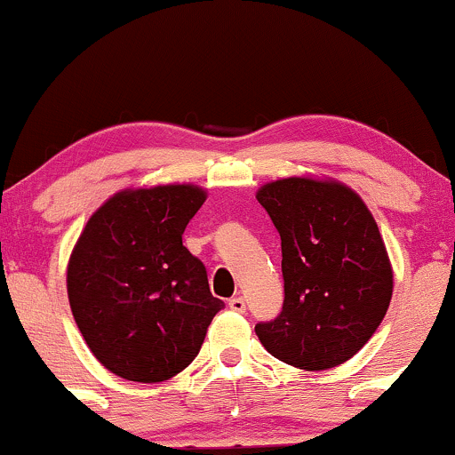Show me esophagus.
I'll return each instance as SVG.
<instances>
[{
    "label": "esophagus",
    "instance_id": "obj_1",
    "mask_svg": "<svg viewBox=\"0 0 455 455\" xmlns=\"http://www.w3.org/2000/svg\"><path fill=\"white\" fill-rule=\"evenodd\" d=\"M228 307L233 312H245V299L243 297H233V299H228Z\"/></svg>",
    "mask_w": 455,
    "mask_h": 455
}]
</instances>
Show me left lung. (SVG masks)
Masks as SVG:
<instances>
[{
	"instance_id": "left-lung-1",
	"label": "left lung",
	"mask_w": 455,
	"mask_h": 455,
	"mask_svg": "<svg viewBox=\"0 0 455 455\" xmlns=\"http://www.w3.org/2000/svg\"><path fill=\"white\" fill-rule=\"evenodd\" d=\"M282 239L284 306L254 327L280 362L307 372L336 368L377 331L394 269L363 198L327 177H284L257 192Z\"/></svg>"
}]
</instances>
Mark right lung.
<instances>
[{
  "label": "right lung",
  "mask_w": 455,
  "mask_h": 455,
  "mask_svg": "<svg viewBox=\"0 0 455 455\" xmlns=\"http://www.w3.org/2000/svg\"><path fill=\"white\" fill-rule=\"evenodd\" d=\"M205 188H126L102 203L68 260L78 331L108 372L162 383L192 363L224 304L181 242Z\"/></svg>",
  "instance_id": "add662e5"
}]
</instances>
